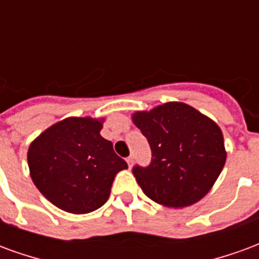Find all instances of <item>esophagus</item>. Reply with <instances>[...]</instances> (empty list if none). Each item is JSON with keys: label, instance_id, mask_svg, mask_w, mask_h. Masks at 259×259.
Instances as JSON below:
<instances>
[{"label": "esophagus", "instance_id": "obj_1", "mask_svg": "<svg viewBox=\"0 0 259 259\" xmlns=\"http://www.w3.org/2000/svg\"><path fill=\"white\" fill-rule=\"evenodd\" d=\"M126 162H127V165H129V168H132V165H133V157L130 155V157L126 158Z\"/></svg>", "mask_w": 259, "mask_h": 259}]
</instances>
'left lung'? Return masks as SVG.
Masks as SVG:
<instances>
[{
    "label": "left lung",
    "mask_w": 259,
    "mask_h": 259,
    "mask_svg": "<svg viewBox=\"0 0 259 259\" xmlns=\"http://www.w3.org/2000/svg\"><path fill=\"white\" fill-rule=\"evenodd\" d=\"M133 122L151 148L148 166H133L144 194L161 205L183 208L211 190L226 161L222 130L183 102H166Z\"/></svg>",
    "instance_id": "1"
}]
</instances>
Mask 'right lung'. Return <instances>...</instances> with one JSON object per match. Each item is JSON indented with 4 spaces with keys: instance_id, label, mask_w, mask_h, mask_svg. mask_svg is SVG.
I'll return each mask as SVG.
<instances>
[{
    "instance_id": "add662e5",
    "label": "right lung",
    "mask_w": 259,
    "mask_h": 259,
    "mask_svg": "<svg viewBox=\"0 0 259 259\" xmlns=\"http://www.w3.org/2000/svg\"><path fill=\"white\" fill-rule=\"evenodd\" d=\"M101 120L68 118L29 147L30 176L41 194L70 213H89L107 202L113 179L127 169L100 132Z\"/></svg>"
}]
</instances>
